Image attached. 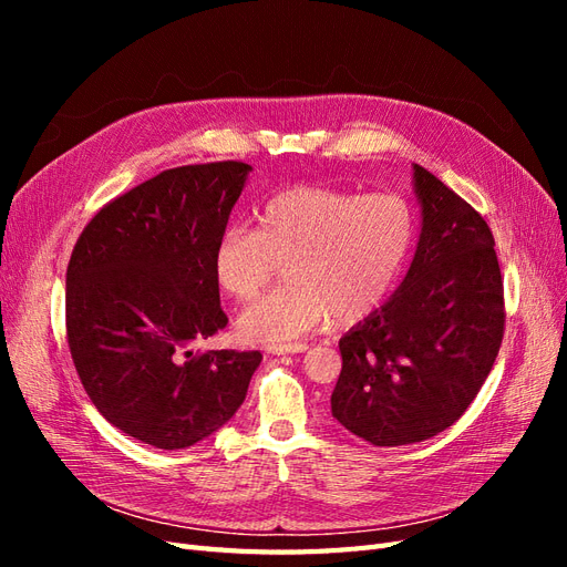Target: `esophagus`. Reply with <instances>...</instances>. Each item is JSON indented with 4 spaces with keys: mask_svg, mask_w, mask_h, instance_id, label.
Returning a JSON list of instances; mask_svg holds the SVG:
<instances>
[{
    "mask_svg": "<svg viewBox=\"0 0 567 567\" xmlns=\"http://www.w3.org/2000/svg\"><path fill=\"white\" fill-rule=\"evenodd\" d=\"M305 350H307L305 342H288V346L271 348V354H300V352H305Z\"/></svg>",
    "mask_w": 567,
    "mask_h": 567,
    "instance_id": "34e87169",
    "label": "esophagus"
}]
</instances>
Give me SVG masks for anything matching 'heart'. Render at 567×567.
Listing matches in <instances>:
<instances>
[{
	"mask_svg": "<svg viewBox=\"0 0 567 567\" xmlns=\"http://www.w3.org/2000/svg\"><path fill=\"white\" fill-rule=\"evenodd\" d=\"M260 227L229 225L213 248L221 293L252 300L286 267L288 284L238 317V333L260 346H286L333 317L357 321L379 307L414 246L416 219L394 194L357 196L321 186H290L257 215Z\"/></svg>",
	"mask_w": 567,
	"mask_h": 567,
	"instance_id": "1",
	"label": "heart"
}]
</instances>
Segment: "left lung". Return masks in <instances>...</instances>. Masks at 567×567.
Segmentation results:
<instances>
[{
    "label": "left lung",
    "mask_w": 567,
    "mask_h": 567,
    "mask_svg": "<svg viewBox=\"0 0 567 567\" xmlns=\"http://www.w3.org/2000/svg\"><path fill=\"white\" fill-rule=\"evenodd\" d=\"M421 234L400 288L340 338L331 414L375 447L433 437L483 388L504 336V284L487 221L421 165Z\"/></svg>",
    "instance_id": "1"
}]
</instances>
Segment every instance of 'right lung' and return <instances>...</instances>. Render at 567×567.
I'll return each mask as SVG.
<instances>
[{"label": "right lung", "mask_w": 567, "mask_h": 567, "mask_svg": "<svg viewBox=\"0 0 567 567\" xmlns=\"http://www.w3.org/2000/svg\"><path fill=\"white\" fill-rule=\"evenodd\" d=\"M252 167L165 169L104 205L65 271L68 346L90 400L158 450L210 437L244 404L262 354L194 352L227 326L213 248Z\"/></svg>", "instance_id": "add662e5"}]
</instances>
